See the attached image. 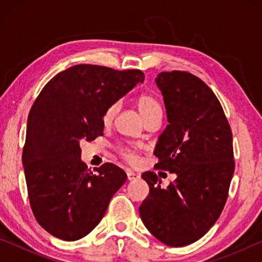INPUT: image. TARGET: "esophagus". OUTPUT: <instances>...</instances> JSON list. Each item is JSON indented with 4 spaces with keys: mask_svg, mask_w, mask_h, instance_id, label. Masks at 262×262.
<instances>
[{
    "mask_svg": "<svg viewBox=\"0 0 262 262\" xmlns=\"http://www.w3.org/2000/svg\"><path fill=\"white\" fill-rule=\"evenodd\" d=\"M127 178H128V180H135V179L140 178V174L135 171L127 170Z\"/></svg>",
    "mask_w": 262,
    "mask_h": 262,
    "instance_id": "34e87169",
    "label": "esophagus"
}]
</instances>
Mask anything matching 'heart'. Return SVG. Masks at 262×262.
<instances>
[{
    "mask_svg": "<svg viewBox=\"0 0 262 262\" xmlns=\"http://www.w3.org/2000/svg\"><path fill=\"white\" fill-rule=\"evenodd\" d=\"M135 103L137 110H139L140 114L142 115V118H143V120L145 122L154 118H162V105L156 97L148 94L140 95L136 98ZM119 106L120 105H119L118 101H114V103L110 104L107 107L105 108L103 115H101V120H103L105 125H110V123L114 120L115 115H117L119 111ZM119 152H120L123 159H126V161L129 163H135L137 161V158H139L135 148L121 147L119 149Z\"/></svg>",
    "mask_w": 262,
    "mask_h": 262,
    "instance_id": "b5f03b06",
    "label": "heart"
}]
</instances>
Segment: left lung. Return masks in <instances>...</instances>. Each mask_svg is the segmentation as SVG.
Returning <instances> with one entry per match:
<instances>
[{
  "mask_svg": "<svg viewBox=\"0 0 262 262\" xmlns=\"http://www.w3.org/2000/svg\"><path fill=\"white\" fill-rule=\"evenodd\" d=\"M156 83L170 125L154 151L155 167L177 178L162 188L156 173L144 172L149 195L140 215L158 241L181 247L205 236L225 206L234 172L232 132L220 100L195 75L163 72Z\"/></svg>",
  "mask_w": 262,
  "mask_h": 262,
  "instance_id": "1",
  "label": "left lung"
}]
</instances>
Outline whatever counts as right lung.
Listing matches in <instances>:
<instances>
[{
    "label": "right lung",
    "instance_id": "obj_1",
    "mask_svg": "<svg viewBox=\"0 0 262 262\" xmlns=\"http://www.w3.org/2000/svg\"><path fill=\"white\" fill-rule=\"evenodd\" d=\"M143 81L139 69L77 64L53 77L34 100L23 165L31 209L52 236L68 242L85 237L125 184V171L112 163L88 168L79 143L103 135L105 108Z\"/></svg>",
    "mask_w": 262,
    "mask_h": 262
}]
</instances>
